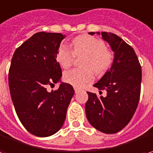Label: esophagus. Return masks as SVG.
Returning a JSON list of instances; mask_svg holds the SVG:
<instances>
[{"label":"esophagus","mask_w":153,"mask_h":153,"mask_svg":"<svg viewBox=\"0 0 153 153\" xmlns=\"http://www.w3.org/2000/svg\"><path fill=\"white\" fill-rule=\"evenodd\" d=\"M74 91H75V93H78V91H79V90L77 89V88H75V89H74Z\"/></svg>","instance_id":"34e87169"}]
</instances>
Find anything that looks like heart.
<instances>
[{
  "instance_id": "1",
  "label": "heart",
  "mask_w": 153,
  "mask_h": 153,
  "mask_svg": "<svg viewBox=\"0 0 153 153\" xmlns=\"http://www.w3.org/2000/svg\"><path fill=\"white\" fill-rule=\"evenodd\" d=\"M73 51L66 44H61L56 54L58 63L68 68L74 62V56H83L81 66L84 68H74L65 72L64 80L76 88H81L93 80V72L103 73L113 62V54L106 48L102 39L89 35H82L72 42Z\"/></svg>"
}]
</instances>
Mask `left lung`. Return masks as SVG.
Segmentation results:
<instances>
[{"label": "left lung", "mask_w": 153, "mask_h": 153, "mask_svg": "<svg viewBox=\"0 0 153 153\" xmlns=\"http://www.w3.org/2000/svg\"><path fill=\"white\" fill-rule=\"evenodd\" d=\"M94 35L95 32H89ZM114 52L112 65L94 86L105 97L87 92L85 115L91 125L104 134L125 128L137 109L141 84V67L134 49L114 33L97 32ZM99 91V92H100Z\"/></svg>", "instance_id": "8db88e82"}]
</instances>
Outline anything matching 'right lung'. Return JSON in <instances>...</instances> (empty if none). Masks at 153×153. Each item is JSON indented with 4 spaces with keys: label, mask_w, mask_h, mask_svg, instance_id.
Wrapping results in <instances>:
<instances>
[{
    "label": "right lung",
    "mask_w": 153,
    "mask_h": 153,
    "mask_svg": "<svg viewBox=\"0 0 153 153\" xmlns=\"http://www.w3.org/2000/svg\"><path fill=\"white\" fill-rule=\"evenodd\" d=\"M66 37L62 33L37 32L14 52L8 85L20 123L33 135L48 137L62 127L67 110L74 94L73 86L61 82L49 93L48 84L61 82L62 68L56 54Z\"/></svg>",
    "instance_id": "obj_1"
}]
</instances>
